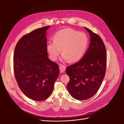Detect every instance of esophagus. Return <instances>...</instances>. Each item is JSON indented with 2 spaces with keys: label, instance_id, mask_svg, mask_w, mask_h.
Wrapping results in <instances>:
<instances>
[{
  "label": "esophagus",
  "instance_id": "esophagus-1",
  "mask_svg": "<svg viewBox=\"0 0 124 124\" xmlns=\"http://www.w3.org/2000/svg\"><path fill=\"white\" fill-rule=\"evenodd\" d=\"M59 69L61 73H64L66 69V67L62 64H59Z\"/></svg>",
  "mask_w": 124,
  "mask_h": 124
}]
</instances>
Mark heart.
I'll list each match as a JSON object with an SVG mask.
<instances>
[{"instance_id":"obj_1","label":"heart","mask_w":124,"mask_h":124,"mask_svg":"<svg viewBox=\"0 0 124 124\" xmlns=\"http://www.w3.org/2000/svg\"><path fill=\"white\" fill-rule=\"evenodd\" d=\"M88 43L87 35L71 29L66 28L56 32L54 41L48 42L46 48L50 59L56 60L61 52L62 61L70 59L72 62L80 60L83 56Z\"/></svg>"}]
</instances>
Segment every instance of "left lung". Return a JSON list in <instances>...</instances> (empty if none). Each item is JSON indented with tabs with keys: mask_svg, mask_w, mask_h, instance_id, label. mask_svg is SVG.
<instances>
[{
	"mask_svg": "<svg viewBox=\"0 0 124 124\" xmlns=\"http://www.w3.org/2000/svg\"><path fill=\"white\" fill-rule=\"evenodd\" d=\"M90 36L88 49L79 61L66 68L70 78L67 89L74 99L82 101L92 97L98 91L107 67L104 44L97 34L84 27Z\"/></svg>",
	"mask_w": 124,
	"mask_h": 124,
	"instance_id": "8db88e82",
	"label": "left lung"
}]
</instances>
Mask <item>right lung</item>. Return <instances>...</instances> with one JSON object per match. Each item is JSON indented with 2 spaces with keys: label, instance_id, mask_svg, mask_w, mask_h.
<instances>
[{
  "label": "right lung",
  "instance_id": "obj_1",
  "mask_svg": "<svg viewBox=\"0 0 124 124\" xmlns=\"http://www.w3.org/2000/svg\"><path fill=\"white\" fill-rule=\"evenodd\" d=\"M49 27L24 35L14 51V70L17 84L26 97L35 101H43L51 94L60 73L58 64L47 57L46 34Z\"/></svg>",
  "mask_w": 124,
  "mask_h": 124
}]
</instances>
